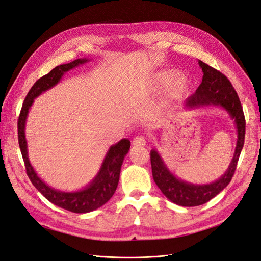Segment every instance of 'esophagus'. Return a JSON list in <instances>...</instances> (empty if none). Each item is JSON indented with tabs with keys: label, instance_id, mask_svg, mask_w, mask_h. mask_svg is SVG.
I'll return each mask as SVG.
<instances>
[{
	"label": "esophagus",
	"instance_id": "34e87169",
	"mask_svg": "<svg viewBox=\"0 0 261 261\" xmlns=\"http://www.w3.org/2000/svg\"><path fill=\"white\" fill-rule=\"evenodd\" d=\"M145 143H146V140L144 137H136L132 141L133 146H144Z\"/></svg>",
	"mask_w": 261,
	"mask_h": 261
}]
</instances>
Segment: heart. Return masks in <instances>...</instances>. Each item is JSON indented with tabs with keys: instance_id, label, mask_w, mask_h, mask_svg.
<instances>
[{
	"instance_id": "obj_1",
	"label": "heart",
	"mask_w": 261,
	"mask_h": 261,
	"mask_svg": "<svg viewBox=\"0 0 261 261\" xmlns=\"http://www.w3.org/2000/svg\"><path fill=\"white\" fill-rule=\"evenodd\" d=\"M155 86L158 88H165L169 87V93L172 96H177L183 93L189 86V78L184 73L178 72L175 75L173 70H163L158 73L155 77Z\"/></svg>"
}]
</instances>
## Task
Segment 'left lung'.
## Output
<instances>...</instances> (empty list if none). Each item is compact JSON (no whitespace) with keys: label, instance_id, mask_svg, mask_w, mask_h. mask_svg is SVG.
Returning a JSON list of instances; mask_svg holds the SVG:
<instances>
[{"label":"left lung","instance_id":"1","mask_svg":"<svg viewBox=\"0 0 261 261\" xmlns=\"http://www.w3.org/2000/svg\"><path fill=\"white\" fill-rule=\"evenodd\" d=\"M203 70L202 83L194 95L184 102V108L197 109L200 107H218L228 112L237 130V142L231 162L224 174L216 181L207 184H193L175 176L165 164L158 150H151L152 175L158 188L172 203L179 206H199L219 194L231 181L240 152L245 141L246 121L239 98L232 85L225 75L213 67L198 61Z\"/></svg>","mask_w":261,"mask_h":261}]
</instances>
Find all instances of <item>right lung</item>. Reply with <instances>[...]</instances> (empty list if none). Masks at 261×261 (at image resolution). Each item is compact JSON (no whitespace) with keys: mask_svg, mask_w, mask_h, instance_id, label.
<instances>
[{"mask_svg":"<svg viewBox=\"0 0 261 261\" xmlns=\"http://www.w3.org/2000/svg\"><path fill=\"white\" fill-rule=\"evenodd\" d=\"M88 58H78L68 64L59 65L51 69L47 75L39 78L37 82L33 85L31 90L26 96L24 103L22 106L21 113L18 117L17 130H18V144L21 148L22 156L25 163L26 173L31 179L33 185L35 186L38 192H41L44 197L47 198L50 203L62 207L72 213H89L95 211L99 207L105 205L115 194L117 186L119 183L120 171L123 163L124 156L130 150V141L128 139H122L116 144L111 145L109 150L107 151V154L103 159L102 164L96 176L92 178V181L86 185L84 189L73 192H64L56 189H53L51 186L46 184L43 179L37 175L34 168L30 162L29 151H28V141L25 137V124L28 119L29 112L32 105L34 103V99L41 96L43 92L51 89L55 87L62 77L67 71H69L76 67L88 63Z\"/></svg>","mask_w":261,"mask_h":261,"instance_id":"right-lung-1","label":"right lung"}]
</instances>
